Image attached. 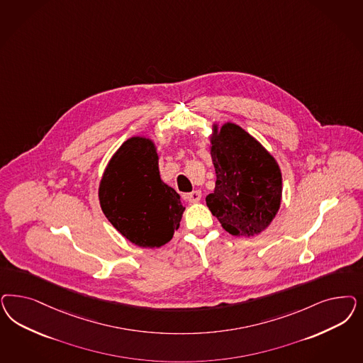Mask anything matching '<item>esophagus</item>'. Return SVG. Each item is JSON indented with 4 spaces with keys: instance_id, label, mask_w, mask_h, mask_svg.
<instances>
[{
    "instance_id": "esophagus-1",
    "label": "esophagus",
    "mask_w": 363,
    "mask_h": 363,
    "mask_svg": "<svg viewBox=\"0 0 363 363\" xmlns=\"http://www.w3.org/2000/svg\"><path fill=\"white\" fill-rule=\"evenodd\" d=\"M187 199L189 203H198L201 199V192L200 191H192L187 194Z\"/></svg>"
}]
</instances>
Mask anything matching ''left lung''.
<instances>
[{"label": "left lung", "instance_id": "8db88e82", "mask_svg": "<svg viewBox=\"0 0 363 363\" xmlns=\"http://www.w3.org/2000/svg\"><path fill=\"white\" fill-rule=\"evenodd\" d=\"M216 172L206 203L223 228L235 236H254L269 227L279 210L281 174L275 159L251 135L227 123L212 138Z\"/></svg>", "mask_w": 363, "mask_h": 363}]
</instances>
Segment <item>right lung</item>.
<instances>
[{
	"instance_id": "1",
	"label": "right lung",
	"mask_w": 363,
	"mask_h": 363,
	"mask_svg": "<svg viewBox=\"0 0 363 363\" xmlns=\"http://www.w3.org/2000/svg\"><path fill=\"white\" fill-rule=\"evenodd\" d=\"M99 198L108 220L140 247L171 240L184 211L179 194L160 179L152 143L143 138L129 139L113 155Z\"/></svg>"
}]
</instances>
